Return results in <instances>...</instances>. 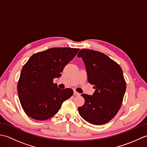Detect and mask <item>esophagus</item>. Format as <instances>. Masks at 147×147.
<instances>
[{
    "label": "esophagus",
    "instance_id": "1",
    "mask_svg": "<svg viewBox=\"0 0 147 147\" xmlns=\"http://www.w3.org/2000/svg\"><path fill=\"white\" fill-rule=\"evenodd\" d=\"M74 95H75V96H79V95H80V93H79L78 92H76V91H74Z\"/></svg>",
    "mask_w": 147,
    "mask_h": 147
}]
</instances>
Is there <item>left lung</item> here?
Wrapping results in <instances>:
<instances>
[{
    "mask_svg": "<svg viewBox=\"0 0 147 147\" xmlns=\"http://www.w3.org/2000/svg\"><path fill=\"white\" fill-rule=\"evenodd\" d=\"M85 63L88 81L94 85L92 95L82 94L85 104L79 114L88 123L101 125L114 118L123 102L126 85L120 65L98 51L82 49L78 54Z\"/></svg>",
    "mask_w": 147,
    "mask_h": 147,
    "instance_id": "8db88e82",
    "label": "left lung"
}]
</instances>
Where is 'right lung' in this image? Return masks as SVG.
I'll return each mask as SVG.
<instances>
[{
	"instance_id": "1",
	"label": "right lung",
	"mask_w": 147,
	"mask_h": 147,
	"mask_svg": "<svg viewBox=\"0 0 147 147\" xmlns=\"http://www.w3.org/2000/svg\"><path fill=\"white\" fill-rule=\"evenodd\" d=\"M79 49L51 48L31 56L22 68L18 84L21 105L34 119L44 121L57 113L63 102L73 95L71 88L62 90L53 83Z\"/></svg>"
}]
</instances>
